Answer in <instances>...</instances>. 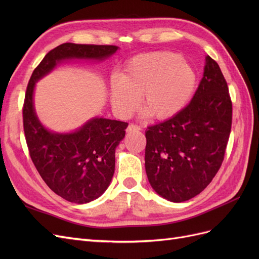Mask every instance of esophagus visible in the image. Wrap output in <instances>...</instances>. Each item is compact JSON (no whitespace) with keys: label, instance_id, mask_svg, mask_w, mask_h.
I'll list each match as a JSON object with an SVG mask.
<instances>
[{"label":"esophagus","instance_id":"obj_1","mask_svg":"<svg viewBox=\"0 0 259 259\" xmlns=\"http://www.w3.org/2000/svg\"><path fill=\"white\" fill-rule=\"evenodd\" d=\"M142 128H140V126H138V125H135V124H130L128 126H127V128H126V131L128 132V133H132V132H138V131H140Z\"/></svg>","mask_w":259,"mask_h":259}]
</instances>
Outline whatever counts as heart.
<instances>
[{"instance_id": "b5f03b06", "label": "heart", "mask_w": 259, "mask_h": 259, "mask_svg": "<svg viewBox=\"0 0 259 259\" xmlns=\"http://www.w3.org/2000/svg\"><path fill=\"white\" fill-rule=\"evenodd\" d=\"M197 73L177 54L155 52L138 55L124 68L123 76L113 75L110 100L114 112L127 117L136 111L143 94V105L158 120L178 114L191 99Z\"/></svg>"}]
</instances>
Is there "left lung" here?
Returning a JSON list of instances; mask_svg holds the SVG:
<instances>
[{
    "label": "left lung",
    "instance_id": "1",
    "mask_svg": "<svg viewBox=\"0 0 259 259\" xmlns=\"http://www.w3.org/2000/svg\"><path fill=\"white\" fill-rule=\"evenodd\" d=\"M231 122L228 85L217 62L206 56L189 105L146 132L145 166L154 191L179 203L204 190L222 166Z\"/></svg>",
    "mask_w": 259,
    "mask_h": 259
}]
</instances>
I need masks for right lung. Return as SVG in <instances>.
<instances>
[{
    "instance_id": "add662e5",
    "label": "right lung",
    "mask_w": 259,
    "mask_h": 259,
    "mask_svg": "<svg viewBox=\"0 0 259 259\" xmlns=\"http://www.w3.org/2000/svg\"><path fill=\"white\" fill-rule=\"evenodd\" d=\"M117 50L114 45L61 44L45 55L34 69L27 88L22 117L31 160L55 193L76 204L96 200L107 190L114 174L115 148L124 138L128 124L94 117L72 133L52 132L43 126L35 113V83L61 61H101Z\"/></svg>"
}]
</instances>
